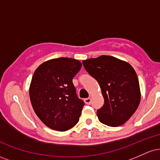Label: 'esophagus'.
<instances>
[{
  "mask_svg": "<svg viewBox=\"0 0 160 160\" xmlns=\"http://www.w3.org/2000/svg\"><path fill=\"white\" fill-rule=\"evenodd\" d=\"M91 102H92V99L90 98H87L84 99V102H85L86 104H90Z\"/></svg>",
  "mask_w": 160,
  "mask_h": 160,
  "instance_id": "esophagus-1",
  "label": "esophagus"
}]
</instances>
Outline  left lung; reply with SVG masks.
Wrapping results in <instances>:
<instances>
[{
    "instance_id": "left-lung-1",
    "label": "left lung",
    "mask_w": 160,
    "mask_h": 160,
    "mask_svg": "<svg viewBox=\"0 0 160 160\" xmlns=\"http://www.w3.org/2000/svg\"><path fill=\"white\" fill-rule=\"evenodd\" d=\"M86 71L98 81L104 99L97 111L101 122L117 127L124 124L140 104L141 91L136 72L128 62L111 56L83 60Z\"/></svg>"
}]
</instances>
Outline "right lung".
<instances>
[{
  "label": "right lung",
  "mask_w": 160,
  "mask_h": 160,
  "mask_svg": "<svg viewBox=\"0 0 160 160\" xmlns=\"http://www.w3.org/2000/svg\"><path fill=\"white\" fill-rule=\"evenodd\" d=\"M82 67L71 58H52L34 71L29 96L34 112L46 126L65 132L78 123L84 102L76 94L72 79Z\"/></svg>",
  "instance_id": "obj_1"
}]
</instances>
